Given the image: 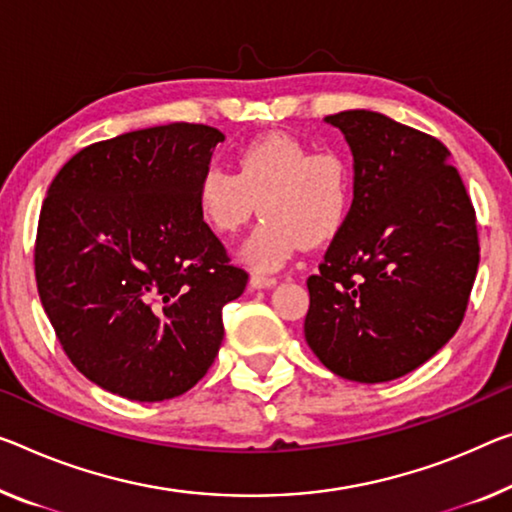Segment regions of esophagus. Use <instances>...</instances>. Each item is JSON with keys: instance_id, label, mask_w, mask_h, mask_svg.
Returning a JSON list of instances; mask_svg holds the SVG:
<instances>
[{"instance_id": "34e87169", "label": "esophagus", "mask_w": 512, "mask_h": 512, "mask_svg": "<svg viewBox=\"0 0 512 512\" xmlns=\"http://www.w3.org/2000/svg\"><path fill=\"white\" fill-rule=\"evenodd\" d=\"M249 286L251 288H272V286H277V279H274V277H263V274H251Z\"/></svg>"}]
</instances>
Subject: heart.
<instances>
[{"label":"heart","instance_id":"heart-1","mask_svg":"<svg viewBox=\"0 0 512 512\" xmlns=\"http://www.w3.org/2000/svg\"><path fill=\"white\" fill-rule=\"evenodd\" d=\"M265 212L245 245L254 270L286 265L300 245L332 240L355 206V171L338 151H316L288 132H267L235 153V174L208 167L196 183V212L212 233H238Z\"/></svg>","mask_w":512,"mask_h":512}]
</instances>
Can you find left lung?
Here are the masks:
<instances>
[{"label": "left lung", "instance_id": "obj_1", "mask_svg": "<svg viewBox=\"0 0 512 512\" xmlns=\"http://www.w3.org/2000/svg\"><path fill=\"white\" fill-rule=\"evenodd\" d=\"M325 121L355 157V206L306 279L304 338L345 380L389 382L458 332L481 258L476 212L439 139L368 109Z\"/></svg>", "mask_w": 512, "mask_h": 512}]
</instances>
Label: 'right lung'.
<instances>
[{
	"label": "right lung",
	"mask_w": 512,
	"mask_h": 512,
	"mask_svg": "<svg viewBox=\"0 0 512 512\" xmlns=\"http://www.w3.org/2000/svg\"><path fill=\"white\" fill-rule=\"evenodd\" d=\"M224 135L169 123L98 141L54 176L36 233V283L61 348L91 382L139 403L190 391L249 274L196 212Z\"/></svg>",
	"instance_id": "1"
}]
</instances>
